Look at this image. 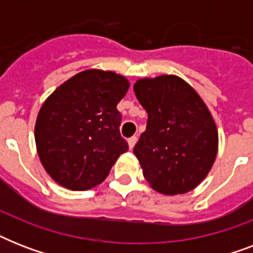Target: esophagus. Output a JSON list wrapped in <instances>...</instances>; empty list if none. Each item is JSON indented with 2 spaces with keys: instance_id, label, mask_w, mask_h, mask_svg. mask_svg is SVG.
Returning a JSON list of instances; mask_svg holds the SVG:
<instances>
[{
  "instance_id": "obj_1",
  "label": "esophagus",
  "mask_w": 253,
  "mask_h": 253,
  "mask_svg": "<svg viewBox=\"0 0 253 253\" xmlns=\"http://www.w3.org/2000/svg\"><path fill=\"white\" fill-rule=\"evenodd\" d=\"M136 142H138V138H136V136H131V138L128 139V147H130V150H132V148H134V146L136 144Z\"/></svg>"
}]
</instances>
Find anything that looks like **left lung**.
I'll return each mask as SVG.
<instances>
[{
	"mask_svg": "<svg viewBox=\"0 0 253 253\" xmlns=\"http://www.w3.org/2000/svg\"><path fill=\"white\" fill-rule=\"evenodd\" d=\"M134 91L148 114L134 147L143 176L162 194L190 192L208 176L218 152V130L208 106L174 75L140 79Z\"/></svg>",
	"mask_w": 253,
	"mask_h": 253,
	"instance_id": "1",
	"label": "left lung"
}]
</instances>
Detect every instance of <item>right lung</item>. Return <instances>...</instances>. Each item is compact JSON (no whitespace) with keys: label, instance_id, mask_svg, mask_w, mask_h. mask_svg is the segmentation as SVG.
Here are the masks:
<instances>
[{"label":"right lung","instance_id":"add662e5","mask_svg":"<svg viewBox=\"0 0 253 253\" xmlns=\"http://www.w3.org/2000/svg\"><path fill=\"white\" fill-rule=\"evenodd\" d=\"M130 83L110 71L87 69L61 84L42 105L35 143L45 172L71 190L101 184L128 144L117 105Z\"/></svg>","mask_w":253,"mask_h":253}]
</instances>
